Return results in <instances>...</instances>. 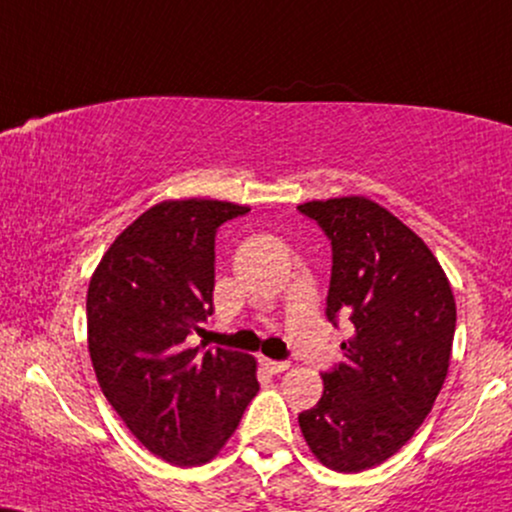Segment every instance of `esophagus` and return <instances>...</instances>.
<instances>
[{
	"label": "esophagus",
	"mask_w": 512,
	"mask_h": 512,
	"mask_svg": "<svg viewBox=\"0 0 512 512\" xmlns=\"http://www.w3.org/2000/svg\"><path fill=\"white\" fill-rule=\"evenodd\" d=\"M262 366H264V371L267 373H271V375H278V373H283V371H288V361H274V359H262Z\"/></svg>",
	"instance_id": "1"
}]
</instances>
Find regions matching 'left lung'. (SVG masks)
<instances>
[{
    "label": "left lung",
    "mask_w": 512,
    "mask_h": 512,
    "mask_svg": "<svg viewBox=\"0 0 512 512\" xmlns=\"http://www.w3.org/2000/svg\"><path fill=\"white\" fill-rule=\"evenodd\" d=\"M333 248L326 316L354 335L323 373V394L302 411L312 454L338 472L375 468L428 418L456 331V300L432 250L392 212L364 196L297 205Z\"/></svg>",
    "instance_id": "obj_1"
}]
</instances>
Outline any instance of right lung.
Instances as JSON below:
<instances>
[{"mask_svg": "<svg viewBox=\"0 0 512 512\" xmlns=\"http://www.w3.org/2000/svg\"><path fill=\"white\" fill-rule=\"evenodd\" d=\"M245 212L224 200H163L115 238L89 281L101 392L151 454L181 468L212 461L260 390L248 354L186 347L212 314L217 229Z\"/></svg>", "mask_w": 512, "mask_h": 512, "instance_id": "1", "label": "right lung"}]
</instances>
